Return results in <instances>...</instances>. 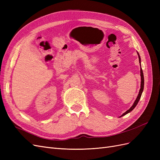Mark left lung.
Returning <instances> with one entry per match:
<instances>
[{
  "mask_svg": "<svg viewBox=\"0 0 160 160\" xmlns=\"http://www.w3.org/2000/svg\"><path fill=\"white\" fill-rule=\"evenodd\" d=\"M138 53V57H139V64H140V76H141V86H140V89H139V93H138V95L136 99H135V101H134L133 104L132 105V107H131L128 110H127L126 111H125V113H123L122 115L120 116L119 118L122 117V116L126 115L128 113H129V112H131L135 107H136V105H138L139 101L140 99V98H141V96H142V94L143 93V88H144V77H143V71H142V66H141V58H140V56H139V52H137Z\"/></svg>",
  "mask_w": 160,
  "mask_h": 160,
  "instance_id": "obj_1",
  "label": "left lung"
}]
</instances>
